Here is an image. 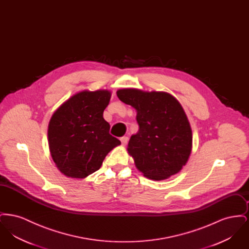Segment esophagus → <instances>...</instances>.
Listing matches in <instances>:
<instances>
[{
    "label": "esophagus",
    "mask_w": 249,
    "mask_h": 249,
    "mask_svg": "<svg viewBox=\"0 0 249 249\" xmlns=\"http://www.w3.org/2000/svg\"><path fill=\"white\" fill-rule=\"evenodd\" d=\"M128 140H129V138H128L127 136H123V137H121V138H120V141H121L122 145H126V144H127V142H128Z\"/></svg>",
    "instance_id": "34e87169"
}]
</instances>
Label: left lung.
Here are the masks:
<instances>
[{
    "mask_svg": "<svg viewBox=\"0 0 249 249\" xmlns=\"http://www.w3.org/2000/svg\"><path fill=\"white\" fill-rule=\"evenodd\" d=\"M117 95L137 112L139 130L127 147L136 168L156 181L177 175L192 149V130L180 103L165 91L122 89Z\"/></svg>",
    "mask_w": 249,
    "mask_h": 249,
    "instance_id": "obj_1",
    "label": "left lung"
}]
</instances>
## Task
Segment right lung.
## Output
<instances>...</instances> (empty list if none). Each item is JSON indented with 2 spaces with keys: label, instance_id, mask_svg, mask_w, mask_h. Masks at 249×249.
<instances>
[{
  "label": "right lung",
  "instance_id": "1",
  "mask_svg": "<svg viewBox=\"0 0 249 249\" xmlns=\"http://www.w3.org/2000/svg\"><path fill=\"white\" fill-rule=\"evenodd\" d=\"M111 91L82 90L65 101L48 124L49 151L65 177L83 179L101 168L120 141L109 133L104 111Z\"/></svg>",
  "mask_w": 249,
  "mask_h": 249
}]
</instances>
